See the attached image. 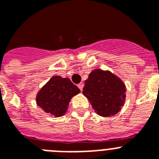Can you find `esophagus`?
Returning a JSON list of instances; mask_svg holds the SVG:
<instances>
[{
  "label": "esophagus",
  "instance_id": "obj_1",
  "mask_svg": "<svg viewBox=\"0 0 159 159\" xmlns=\"http://www.w3.org/2000/svg\"><path fill=\"white\" fill-rule=\"evenodd\" d=\"M84 84H83V83H80V84H78V88H80V90L81 92H82V91H83V88H84Z\"/></svg>",
  "mask_w": 159,
  "mask_h": 159
}]
</instances>
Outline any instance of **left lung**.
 I'll return each instance as SVG.
<instances>
[{"label": "left lung", "mask_w": 159, "mask_h": 159, "mask_svg": "<svg viewBox=\"0 0 159 159\" xmlns=\"http://www.w3.org/2000/svg\"><path fill=\"white\" fill-rule=\"evenodd\" d=\"M126 86L109 71L95 69L85 80L83 94L99 116H114L121 110L126 98Z\"/></svg>", "instance_id": "1"}]
</instances>
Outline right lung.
Masks as SVG:
<instances>
[{
	"mask_svg": "<svg viewBox=\"0 0 159 159\" xmlns=\"http://www.w3.org/2000/svg\"><path fill=\"white\" fill-rule=\"evenodd\" d=\"M80 92L68 78L52 77L36 95V103L46 113L55 117L64 116L71 99Z\"/></svg>",
	"mask_w": 159,
	"mask_h": 159,
	"instance_id": "right-lung-1",
	"label": "right lung"
}]
</instances>
